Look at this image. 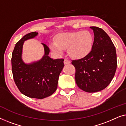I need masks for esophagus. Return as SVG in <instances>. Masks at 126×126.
Masks as SVG:
<instances>
[{
  "label": "esophagus",
  "instance_id": "esophagus-1",
  "mask_svg": "<svg viewBox=\"0 0 126 126\" xmlns=\"http://www.w3.org/2000/svg\"><path fill=\"white\" fill-rule=\"evenodd\" d=\"M70 63L71 62L67 59H65L64 60V64H70Z\"/></svg>",
  "mask_w": 126,
  "mask_h": 126
}]
</instances>
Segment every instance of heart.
<instances>
[{"mask_svg":"<svg viewBox=\"0 0 126 126\" xmlns=\"http://www.w3.org/2000/svg\"><path fill=\"white\" fill-rule=\"evenodd\" d=\"M93 45V34L88 31H79L59 33L49 46L55 54L59 55L63 54V49H67L71 57L78 59L89 55Z\"/></svg>","mask_w":126,"mask_h":126,"instance_id":"obj_1","label":"heart"}]
</instances>
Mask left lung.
I'll use <instances>...</instances> for the list:
<instances>
[{"label":"left lung","mask_w":126,"mask_h":126,"mask_svg":"<svg viewBox=\"0 0 126 126\" xmlns=\"http://www.w3.org/2000/svg\"><path fill=\"white\" fill-rule=\"evenodd\" d=\"M94 33L93 48L86 57L72 61L75 67L77 86L87 93L107 87L114 78L117 67L114 45L102 28L90 27Z\"/></svg>","instance_id":"1"}]
</instances>
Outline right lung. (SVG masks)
I'll return each instance as SVG.
<instances>
[{
	"mask_svg": "<svg viewBox=\"0 0 126 126\" xmlns=\"http://www.w3.org/2000/svg\"><path fill=\"white\" fill-rule=\"evenodd\" d=\"M38 34L36 32L28 33L16 44L12 54V71L21 93L30 98L43 99L56 90L59 75L64 65L63 59L49 57V48L43 43L45 55L41 59L29 64L24 62L22 58L24 42Z\"/></svg>",
	"mask_w": 126,
	"mask_h": 126,
	"instance_id": "1",
	"label": "right lung"
}]
</instances>
